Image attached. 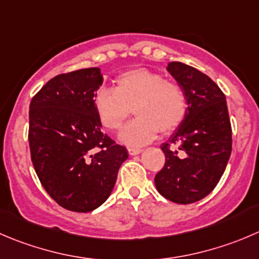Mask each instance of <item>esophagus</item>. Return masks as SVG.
<instances>
[{
    "mask_svg": "<svg viewBox=\"0 0 259 259\" xmlns=\"http://www.w3.org/2000/svg\"><path fill=\"white\" fill-rule=\"evenodd\" d=\"M143 149H140V148H129L127 149V153H129L130 155H137L139 154V153H142Z\"/></svg>",
    "mask_w": 259,
    "mask_h": 259,
    "instance_id": "esophagus-1",
    "label": "esophagus"
}]
</instances>
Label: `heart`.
<instances>
[{
  "instance_id": "obj_1",
  "label": "heart",
  "mask_w": 259,
  "mask_h": 259,
  "mask_svg": "<svg viewBox=\"0 0 259 259\" xmlns=\"http://www.w3.org/2000/svg\"><path fill=\"white\" fill-rule=\"evenodd\" d=\"M94 107L105 129L116 132L132 115L137 119L120 132L119 139L129 147H142L158 133L169 134L187 115V97L180 83L148 68H133L115 78V90L100 89Z\"/></svg>"
}]
</instances>
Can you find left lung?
Masks as SVG:
<instances>
[{
	"mask_svg": "<svg viewBox=\"0 0 259 259\" xmlns=\"http://www.w3.org/2000/svg\"><path fill=\"white\" fill-rule=\"evenodd\" d=\"M167 71L187 97V115L167 143L160 145L164 167L155 175L158 192L176 204L206 197L224 173L232 153V125L225 95L199 69L170 62ZM179 145L178 151L170 145Z\"/></svg>",
	"mask_w": 259,
	"mask_h": 259,
	"instance_id": "obj_1",
	"label": "left lung"
}]
</instances>
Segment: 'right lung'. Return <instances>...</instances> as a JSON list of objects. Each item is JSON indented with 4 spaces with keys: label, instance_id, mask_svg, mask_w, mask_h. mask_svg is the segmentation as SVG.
<instances>
[{
    "label": "right lung",
    "instance_id": "right-lung-1",
    "mask_svg": "<svg viewBox=\"0 0 259 259\" xmlns=\"http://www.w3.org/2000/svg\"><path fill=\"white\" fill-rule=\"evenodd\" d=\"M100 68L55 76L32 97L29 110L31 162L42 187L62 207L97 209L110 196L126 148L101 132L94 96Z\"/></svg>",
    "mask_w": 259,
    "mask_h": 259
}]
</instances>
